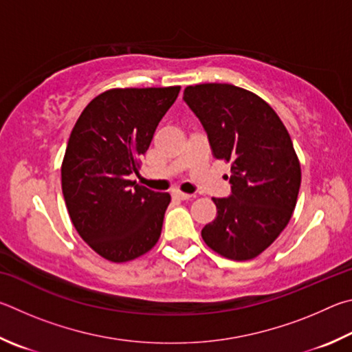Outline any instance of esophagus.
I'll list each match as a JSON object with an SVG mask.
<instances>
[{
	"mask_svg": "<svg viewBox=\"0 0 352 352\" xmlns=\"http://www.w3.org/2000/svg\"><path fill=\"white\" fill-rule=\"evenodd\" d=\"M173 198L175 199H179V201H186V199H190L192 198V195H188V193H184V192H181V190H173Z\"/></svg>",
	"mask_w": 352,
	"mask_h": 352,
	"instance_id": "34e87169",
	"label": "esophagus"
}]
</instances>
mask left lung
<instances>
[{"label": "left lung", "mask_w": 352, "mask_h": 352, "mask_svg": "<svg viewBox=\"0 0 352 352\" xmlns=\"http://www.w3.org/2000/svg\"><path fill=\"white\" fill-rule=\"evenodd\" d=\"M204 125L213 156L230 162V198H213L217 218L202 229L221 256L248 261L286 229L297 204L301 168L291 135L270 104L230 83L184 89Z\"/></svg>", "instance_id": "obj_1"}]
</instances>
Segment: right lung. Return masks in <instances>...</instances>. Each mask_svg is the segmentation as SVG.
<instances>
[{
    "label": "right lung",
    "mask_w": 352,
    "mask_h": 352,
    "mask_svg": "<svg viewBox=\"0 0 352 352\" xmlns=\"http://www.w3.org/2000/svg\"><path fill=\"white\" fill-rule=\"evenodd\" d=\"M181 86L114 88L86 104L61 162V190L74 227L111 263L150 252L160 238L171 196L151 192L131 173Z\"/></svg>",
    "instance_id": "add662e5"
}]
</instances>
